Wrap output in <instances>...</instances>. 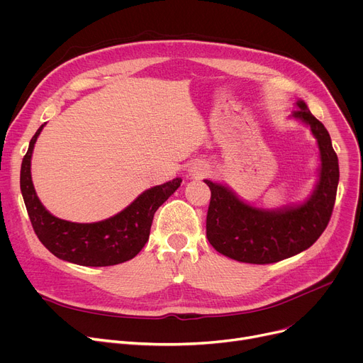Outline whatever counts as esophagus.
<instances>
[{"label": "esophagus", "mask_w": 363, "mask_h": 363, "mask_svg": "<svg viewBox=\"0 0 363 363\" xmlns=\"http://www.w3.org/2000/svg\"><path fill=\"white\" fill-rule=\"evenodd\" d=\"M207 172V169H206V166H203V164H200V163H197V164H194L193 167H191V174L194 175V177H203L204 174Z\"/></svg>", "instance_id": "1"}]
</instances>
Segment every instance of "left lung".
Masks as SVG:
<instances>
[{
	"label": "left lung",
	"instance_id": "obj_1",
	"mask_svg": "<svg viewBox=\"0 0 363 363\" xmlns=\"http://www.w3.org/2000/svg\"><path fill=\"white\" fill-rule=\"evenodd\" d=\"M297 107L293 116L308 123L318 140L322 162L318 186L298 207L264 212L242 203L226 186L204 179L212 193L206 235L223 256L244 263H275L309 249L325 231L335 204L338 159L327 128L303 101H297Z\"/></svg>",
	"mask_w": 363,
	"mask_h": 363
}]
</instances>
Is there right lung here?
Returning a JSON list of instances; mask_svg holds the SVG:
<instances>
[{"instance_id": "obj_1", "label": "right lung", "mask_w": 363, "mask_h": 363, "mask_svg": "<svg viewBox=\"0 0 363 363\" xmlns=\"http://www.w3.org/2000/svg\"><path fill=\"white\" fill-rule=\"evenodd\" d=\"M44 125L35 132L21 169V189L33 231L59 259L82 266H111L135 257L150 237L157 208L174 194L182 179L175 178L144 191L116 216L95 223H74L52 216L36 197L30 157Z\"/></svg>"}]
</instances>
